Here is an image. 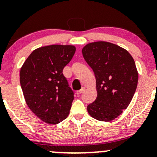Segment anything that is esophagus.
<instances>
[{"label":"esophagus","instance_id":"obj_1","mask_svg":"<svg viewBox=\"0 0 157 157\" xmlns=\"http://www.w3.org/2000/svg\"><path fill=\"white\" fill-rule=\"evenodd\" d=\"M85 87H82V89H81V90H78V91L76 92V94H78V95H79V94H82V93H83L84 91H85Z\"/></svg>","mask_w":157,"mask_h":157}]
</instances>
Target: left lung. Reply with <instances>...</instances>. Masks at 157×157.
Returning a JSON list of instances; mask_svg holds the SVG:
<instances>
[{
    "label": "left lung",
    "mask_w": 157,
    "mask_h": 157,
    "mask_svg": "<svg viewBox=\"0 0 157 157\" xmlns=\"http://www.w3.org/2000/svg\"><path fill=\"white\" fill-rule=\"evenodd\" d=\"M97 82V97L87 112L100 121L117 117L130 103L139 80L132 57L126 49L108 42H95L82 48Z\"/></svg>",
    "instance_id": "obj_1"
}]
</instances>
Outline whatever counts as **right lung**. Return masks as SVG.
Returning <instances> with one entry per match:
<instances>
[{"label": "right lung", "instance_id": "add662e5", "mask_svg": "<svg viewBox=\"0 0 157 157\" xmlns=\"http://www.w3.org/2000/svg\"><path fill=\"white\" fill-rule=\"evenodd\" d=\"M75 52L73 45H52L34 50L20 71V84L29 109L43 122L56 124L70 114L74 93L63 70Z\"/></svg>", "mask_w": 157, "mask_h": 157}]
</instances>
